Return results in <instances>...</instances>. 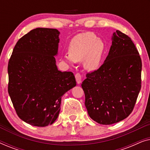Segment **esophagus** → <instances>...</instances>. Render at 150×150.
<instances>
[{
	"mask_svg": "<svg viewBox=\"0 0 150 150\" xmlns=\"http://www.w3.org/2000/svg\"><path fill=\"white\" fill-rule=\"evenodd\" d=\"M75 78H76V81L77 84H81L82 83V77H81V75L79 73H77L75 75Z\"/></svg>",
	"mask_w": 150,
	"mask_h": 150,
	"instance_id": "1",
	"label": "esophagus"
}]
</instances>
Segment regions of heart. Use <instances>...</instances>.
<instances>
[{"label":"heart","mask_w":150,"mask_h":150,"mask_svg":"<svg viewBox=\"0 0 150 150\" xmlns=\"http://www.w3.org/2000/svg\"><path fill=\"white\" fill-rule=\"evenodd\" d=\"M69 53L63 55V60L72 65L83 61L84 68L88 71H96L101 67L106 52L103 41L93 33L86 32L75 36L69 46Z\"/></svg>","instance_id":"obj_1"}]
</instances>
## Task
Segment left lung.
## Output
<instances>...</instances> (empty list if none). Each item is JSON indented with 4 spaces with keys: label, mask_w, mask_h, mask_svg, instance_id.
I'll return each instance as SVG.
<instances>
[{
    "label": "left lung",
    "mask_w": 150,
    "mask_h": 150,
    "mask_svg": "<svg viewBox=\"0 0 150 150\" xmlns=\"http://www.w3.org/2000/svg\"><path fill=\"white\" fill-rule=\"evenodd\" d=\"M98 70L87 74L82 83L88 114L98 124L110 125L132 112L141 87L142 63L134 43L120 30Z\"/></svg>",
    "instance_id": "obj_1"
}]
</instances>
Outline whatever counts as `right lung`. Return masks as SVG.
<instances>
[{
	"mask_svg": "<svg viewBox=\"0 0 150 150\" xmlns=\"http://www.w3.org/2000/svg\"><path fill=\"white\" fill-rule=\"evenodd\" d=\"M60 32L37 28L20 38L8 64V92L18 115L34 126L52 124L60 112L61 97L76 85L71 71L59 70Z\"/></svg>",
	"mask_w": 150,
	"mask_h": 150,
	"instance_id": "1",
	"label": "right lung"
}]
</instances>
